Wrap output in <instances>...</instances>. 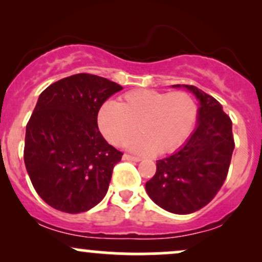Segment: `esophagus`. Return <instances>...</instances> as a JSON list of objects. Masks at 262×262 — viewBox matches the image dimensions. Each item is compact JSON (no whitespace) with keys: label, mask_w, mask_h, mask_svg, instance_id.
Returning <instances> with one entry per match:
<instances>
[{"label":"esophagus","mask_w":262,"mask_h":262,"mask_svg":"<svg viewBox=\"0 0 262 262\" xmlns=\"http://www.w3.org/2000/svg\"><path fill=\"white\" fill-rule=\"evenodd\" d=\"M123 160H127V161H140L141 159L140 158H137V156H132V155H128V154H124L123 155Z\"/></svg>","instance_id":"34e87169"}]
</instances>
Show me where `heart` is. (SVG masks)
<instances>
[{"instance_id": "1", "label": "heart", "mask_w": 262, "mask_h": 262, "mask_svg": "<svg viewBox=\"0 0 262 262\" xmlns=\"http://www.w3.org/2000/svg\"><path fill=\"white\" fill-rule=\"evenodd\" d=\"M198 119V106L185 91L162 92L138 89L125 92L119 103L107 101L97 114L101 133L116 145L129 146L139 154H166L179 149L191 137Z\"/></svg>"}]
</instances>
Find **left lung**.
Wrapping results in <instances>:
<instances>
[{"mask_svg":"<svg viewBox=\"0 0 262 262\" xmlns=\"http://www.w3.org/2000/svg\"><path fill=\"white\" fill-rule=\"evenodd\" d=\"M182 86L200 100L197 128L181 149L156 161L155 175L145 185L149 197L175 214L200 210L215 197L235 146L231 119L222 104L196 86Z\"/></svg>","mask_w":262,"mask_h":262,"instance_id":"8db88e82","label":"left lung"}]
</instances>
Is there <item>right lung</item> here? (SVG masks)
Segmentation results:
<instances>
[{
    "label": "right lung",
    "instance_id": "1",
    "mask_svg": "<svg viewBox=\"0 0 262 262\" xmlns=\"http://www.w3.org/2000/svg\"><path fill=\"white\" fill-rule=\"evenodd\" d=\"M123 87L76 74L48 86L27 123L25 164L41 200L65 213L86 212L103 200L123 152L97 125L102 104Z\"/></svg>",
    "mask_w": 262,
    "mask_h": 262
}]
</instances>
